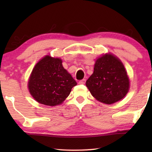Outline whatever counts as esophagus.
<instances>
[{"mask_svg": "<svg viewBox=\"0 0 152 152\" xmlns=\"http://www.w3.org/2000/svg\"><path fill=\"white\" fill-rule=\"evenodd\" d=\"M85 82H86V79H82V80H80L78 82V84H85Z\"/></svg>", "mask_w": 152, "mask_h": 152, "instance_id": "34e87169", "label": "esophagus"}]
</instances>
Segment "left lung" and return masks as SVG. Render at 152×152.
Returning a JSON list of instances; mask_svg holds the SVG:
<instances>
[{
  "label": "left lung",
  "mask_w": 152,
  "mask_h": 152,
  "mask_svg": "<svg viewBox=\"0 0 152 152\" xmlns=\"http://www.w3.org/2000/svg\"><path fill=\"white\" fill-rule=\"evenodd\" d=\"M86 86L97 101L110 104L123 99L129 89V79L119 58L110 53L96 60Z\"/></svg>",
  "instance_id": "8db88e82"
}]
</instances>
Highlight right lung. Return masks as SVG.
<instances>
[{"instance_id": "1", "label": "right lung", "mask_w": 152, "mask_h": 152, "mask_svg": "<svg viewBox=\"0 0 152 152\" xmlns=\"http://www.w3.org/2000/svg\"><path fill=\"white\" fill-rule=\"evenodd\" d=\"M76 84L60 58L45 56L33 69L28 88L36 101L53 107L62 103Z\"/></svg>"}]
</instances>
